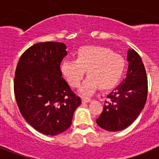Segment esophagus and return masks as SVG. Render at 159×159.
<instances>
[{
	"instance_id": "34e87169",
	"label": "esophagus",
	"mask_w": 159,
	"mask_h": 159,
	"mask_svg": "<svg viewBox=\"0 0 159 159\" xmlns=\"http://www.w3.org/2000/svg\"><path fill=\"white\" fill-rule=\"evenodd\" d=\"M90 101H91V99H89V98H83L82 99L83 103H85V102H89Z\"/></svg>"
}]
</instances>
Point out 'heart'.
<instances>
[{
    "mask_svg": "<svg viewBox=\"0 0 159 159\" xmlns=\"http://www.w3.org/2000/svg\"><path fill=\"white\" fill-rule=\"evenodd\" d=\"M85 70L88 77L81 84L79 92L83 96H89L99 86L106 90L117 84L124 70V60L107 48L88 45L78 49L76 60H64L60 64L63 76L72 88L79 87Z\"/></svg>",
    "mask_w": 159,
    "mask_h": 159,
    "instance_id": "1",
    "label": "heart"
}]
</instances>
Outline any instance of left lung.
I'll return each instance as SVG.
<instances>
[{
  "mask_svg": "<svg viewBox=\"0 0 159 159\" xmlns=\"http://www.w3.org/2000/svg\"><path fill=\"white\" fill-rule=\"evenodd\" d=\"M126 79L107 95L97 124L108 131L127 128L139 116L147 98V77L140 56L134 49L127 53Z\"/></svg>",
  "mask_w": 159,
  "mask_h": 159,
  "instance_id": "8db88e82",
  "label": "left lung"
}]
</instances>
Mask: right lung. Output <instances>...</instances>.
Listing matches in <instances>:
<instances>
[{"instance_id": "add662e5", "label": "right lung", "mask_w": 159, "mask_h": 159, "mask_svg": "<svg viewBox=\"0 0 159 159\" xmlns=\"http://www.w3.org/2000/svg\"><path fill=\"white\" fill-rule=\"evenodd\" d=\"M66 48L59 42L36 43L20 57L15 71L14 94L20 111L29 125L46 135L69 128L81 103L60 71Z\"/></svg>"}]
</instances>
